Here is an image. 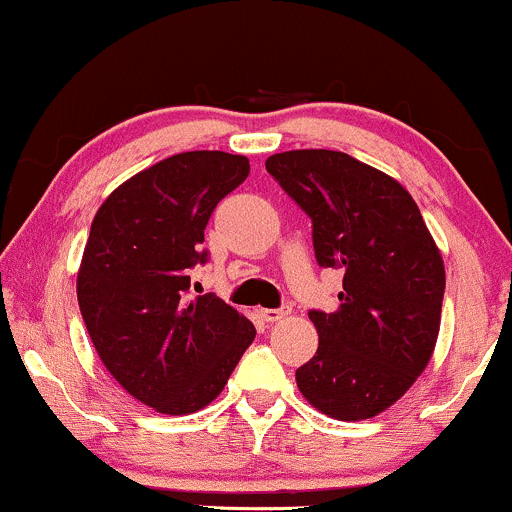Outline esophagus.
<instances>
[{"instance_id":"obj_1","label":"esophagus","mask_w":512,"mask_h":512,"mask_svg":"<svg viewBox=\"0 0 512 512\" xmlns=\"http://www.w3.org/2000/svg\"><path fill=\"white\" fill-rule=\"evenodd\" d=\"M260 315L267 322H279V320H284V317L291 315V305H281V308H264V310H260Z\"/></svg>"}]
</instances>
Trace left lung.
Here are the masks:
<instances>
[{
  "instance_id": "left-lung-1",
  "label": "left lung",
  "mask_w": 512,
  "mask_h": 512,
  "mask_svg": "<svg viewBox=\"0 0 512 512\" xmlns=\"http://www.w3.org/2000/svg\"><path fill=\"white\" fill-rule=\"evenodd\" d=\"M267 170L310 216L317 264L344 274L339 308L308 313L320 344L296 370L298 390L332 419H370L431 361L443 257L409 192L354 156L284 151L267 158Z\"/></svg>"
}]
</instances>
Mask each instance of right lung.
<instances>
[{
    "label": "right lung",
    "mask_w": 512,
    "mask_h": 512,
    "mask_svg": "<svg viewBox=\"0 0 512 512\" xmlns=\"http://www.w3.org/2000/svg\"><path fill=\"white\" fill-rule=\"evenodd\" d=\"M245 156L185 151L122 182L98 209L76 296L103 366L161 414H192L223 390L255 325L214 293L190 296L209 260L204 228L248 178Z\"/></svg>",
    "instance_id": "right-lung-1"
}]
</instances>
